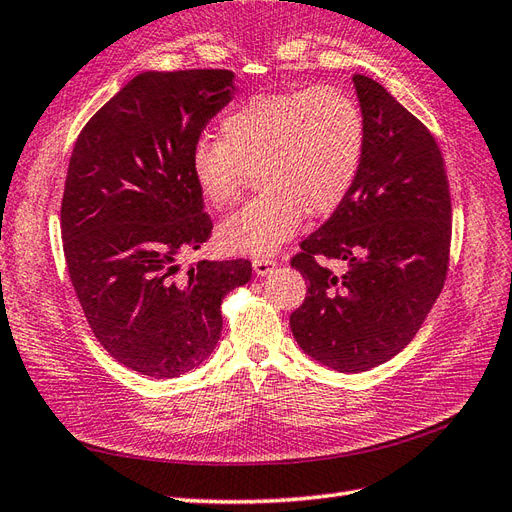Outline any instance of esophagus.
<instances>
[{"instance_id":"obj_1","label":"esophagus","mask_w":512,"mask_h":512,"mask_svg":"<svg viewBox=\"0 0 512 512\" xmlns=\"http://www.w3.org/2000/svg\"><path fill=\"white\" fill-rule=\"evenodd\" d=\"M274 268H277V259L270 257H257L253 259V270L259 274V277H266Z\"/></svg>"}]
</instances>
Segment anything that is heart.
I'll use <instances>...</instances> for the list:
<instances>
[{
	"mask_svg": "<svg viewBox=\"0 0 512 512\" xmlns=\"http://www.w3.org/2000/svg\"><path fill=\"white\" fill-rule=\"evenodd\" d=\"M365 149L359 106L335 88L253 95L220 121V140L201 138L190 173L203 199L227 207L248 168L261 190L218 227L231 253L264 257L309 216H329L355 183Z\"/></svg>",
	"mask_w": 512,
	"mask_h": 512,
	"instance_id": "obj_1",
	"label": "heart"
}]
</instances>
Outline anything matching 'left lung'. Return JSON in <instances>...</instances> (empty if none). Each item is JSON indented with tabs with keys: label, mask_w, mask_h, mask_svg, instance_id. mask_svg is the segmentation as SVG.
<instances>
[{
	"label": "left lung",
	"mask_w": 512,
	"mask_h": 512,
	"mask_svg": "<svg viewBox=\"0 0 512 512\" xmlns=\"http://www.w3.org/2000/svg\"><path fill=\"white\" fill-rule=\"evenodd\" d=\"M365 123L359 175L344 203L300 244L292 268L309 296L290 316L305 355L359 374L411 344L448 272L452 205L430 131L368 75H352ZM318 256L344 260L335 275Z\"/></svg>",
	"instance_id": "8db88e82"
}]
</instances>
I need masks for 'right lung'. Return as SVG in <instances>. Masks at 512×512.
I'll return each mask as SVG.
<instances>
[{
  "label": "right lung",
  "instance_id": "add662e5",
  "mask_svg": "<svg viewBox=\"0 0 512 512\" xmlns=\"http://www.w3.org/2000/svg\"><path fill=\"white\" fill-rule=\"evenodd\" d=\"M235 93L231 71H144L73 147L60 209L69 277L99 344L138 374L201 365L218 344L222 298L251 281L248 259L179 261L212 235L190 153Z\"/></svg>",
  "mask_w": 512,
  "mask_h": 512
}]
</instances>
